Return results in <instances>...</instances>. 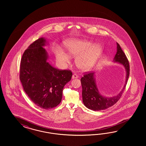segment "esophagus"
Returning <instances> with one entry per match:
<instances>
[{
    "instance_id": "1",
    "label": "esophagus",
    "mask_w": 146,
    "mask_h": 146,
    "mask_svg": "<svg viewBox=\"0 0 146 146\" xmlns=\"http://www.w3.org/2000/svg\"><path fill=\"white\" fill-rule=\"evenodd\" d=\"M78 77H79V76L75 74H74L72 75V79H76V78H78Z\"/></svg>"
}]
</instances>
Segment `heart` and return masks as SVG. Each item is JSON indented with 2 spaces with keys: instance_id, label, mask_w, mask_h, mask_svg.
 <instances>
[{
  "instance_id": "1",
  "label": "heart",
  "mask_w": 146,
  "mask_h": 146,
  "mask_svg": "<svg viewBox=\"0 0 146 146\" xmlns=\"http://www.w3.org/2000/svg\"><path fill=\"white\" fill-rule=\"evenodd\" d=\"M66 47L70 55L77 56L75 59L76 64L84 70L92 68L103 52V48L101 45H96L86 40H71L67 43ZM57 58L62 62H69L70 60L68 56L63 52L57 53Z\"/></svg>"
}]
</instances>
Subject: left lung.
<instances>
[{
  "instance_id": "8db88e82",
  "label": "left lung",
  "mask_w": 146,
  "mask_h": 146,
  "mask_svg": "<svg viewBox=\"0 0 146 146\" xmlns=\"http://www.w3.org/2000/svg\"><path fill=\"white\" fill-rule=\"evenodd\" d=\"M117 51L113 60L115 62H118L122 64L126 69V79L124 88L117 96L112 97L103 96L97 89L94 78V73L92 72H86L84 76L81 79V83L82 88V101L84 106L90 110H103L113 106L120 98L125 89L129 75V64L128 59L119 44L118 43H117Z\"/></svg>"
}]
</instances>
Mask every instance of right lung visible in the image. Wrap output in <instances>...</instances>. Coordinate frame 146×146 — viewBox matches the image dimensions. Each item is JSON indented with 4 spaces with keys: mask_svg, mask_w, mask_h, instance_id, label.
Listing matches in <instances>:
<instances>
[{
    "mask_svg": "<svg viewBox=\"0 0 146 146\" xmlns=\"http://www.w3.org/2000/svg\"><path fill=\"white\" fill-rule=\"evenodd\" d=\"M46 40L40 38L31 44L22 55L20 80L31 101L44 109L55 108L60 103L65 85L72 78L69 70H59L48 62L42 47Z\"/></svg>",
    "mask_w": 146,
    "mask_h": 146,
    "instance_id": "add662e5",
    "label": "right lung"
}]
</instances>
